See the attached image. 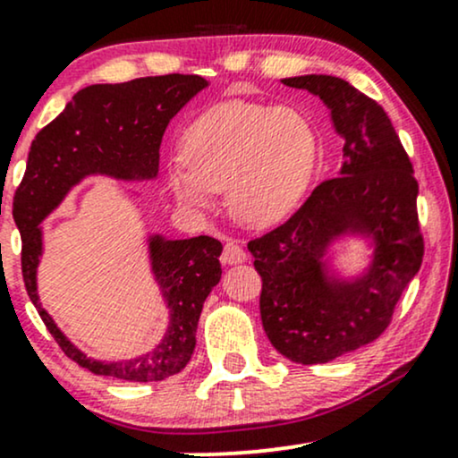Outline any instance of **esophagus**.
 <instances>
[{"label": "esophagus", "mask_w": 458, "mask_h": 458, "mask_svg": "<svg viewBox=\"0 0 458 458\" xmlns=\"http://www.w3.org/2000/svg\"><path fill=\"white\" fill-rule=\"evenodd\" d=\"M245 259L247 254L243 247L236 243V241H225L224 251H222V260L225 265H239V262H245Z\"/></svg>", "instance_id": "esophagus-1"}]
</instances>
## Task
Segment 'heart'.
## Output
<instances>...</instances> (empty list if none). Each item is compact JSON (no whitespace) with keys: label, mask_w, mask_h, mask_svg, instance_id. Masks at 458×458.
I'll list each match as a JSON object with an SVG mask.
<instances>
[{"label":"heart","mask_w":458,"mask_h":458,"mask_svg":"<svg viewBox=\"0 0 458 458\" xmlns=\"http://www.w3.org/2000/svg\"><path fill=\"white\" fill-rule=\"evenodd\" d=\"M317 138L295 109L222 103L185 131L182 163L170 187L185 207L204 208L211 191L228 189V207L251 225L280 222L312 176Z\"/></svg>","instance_id":"heart-1"}]
</instances>
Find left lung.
<instances>
[{
  "label": "left lung",
  "mask_w": 458,
  "mask_h": 458,
  "mask_svg": "<svg viewBox=\"0 0 458 458\" xmlns=\"http://www.w3.org/2000/svg\"><path fill=\"white\" fill-rule=\"evenodd\" d=\"M317 94L344 140L343 176L329 178L271 233L247 243L262 280L267 338L297 364H325L377 340L392 323L403 291L420 271L424 239L418 181L383 107L329 75L282 79ZM344 232L376 239L371 269L355 283H329L324 247Z\"/></svg>",
  "instance_id": "8db88e82"
}]
</instances>
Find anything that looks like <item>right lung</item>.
Here are the masks:
<instances>
[{"instance_id": "right-lung-1", "label": "right lung", "mask_w": 458, "mask_h": 458, "mask_svg": "<svg viewBox=\"0 0 458 458\" xmlns=\"http://www.w3.org/2000/svg\"><path fill=\"white\" fill-rule=\"evenodd\" d=\"M202 88H207L204 77L178 72L88 86L31 141L28 167L13 199V217L21 233L25 291L60 349L94 375L148 383L178 375L187 366L196 349L204 299L222 277V243L213 236L182 241L152 236V271L172 312L170 329L152 353L131 361L103 364L68 343L38 303L36 267L43 251L38 224L83 176L97 172L124 181L157 176L159 146L167 123Z\"/></svg>"}]
</instances>
